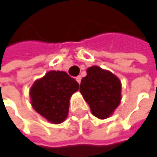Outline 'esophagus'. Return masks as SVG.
<instances>
[{"instance_id": "esophagus-1", "label": "esophagus", "mask_w": 157, "mask_h": 157, "mask_svg": "<svg viewBox=\"0 0 157 157\" xmlns=\"http://www.w3.org/2000/svg\"><path fill=\"white\" fill-rule=\"evenodd\" d=\"M76 81H77V82H78L79 84H80V83H81V80H82V77H81V76H77V77H76Z\"/></svg>"}]
</instances>
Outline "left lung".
<instances>
[{
  "instance_id": "left-lung-1",
  "label": "left lung",
  "mask_w": 157,
  "mask_h": 157,
  "mask_svg": "<svg viewBox=\"0 0 157 157\" xmlns=\"http://www.w3.org/2000/svg\"><path fill=\"white\" fill-rule=\"evenodd\" d=\"M86 73L81 81L80 93L95 117L106 119L121 103V81L110 71L96 65L89 67Z\"/></svg>"
}]
</instances>
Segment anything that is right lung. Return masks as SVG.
<instances>
[{
	"label": "right lung",
	"mask_w": 157,
	"mask_h": 157,
	"mask_svg": "<svg viewBox=\"0 0 157 157\" xmlns=\"http://www.w3.org/2000/svg\"><path fill=\"white\" fill-rule=\"evenodd\" d=\"M79 83L63 71H50L37 79L30 89L31 105L52 124H61L68 116L70 99Z\"/></svg>",
	"instance_id": "right-lung-1"
}]
</instances>
